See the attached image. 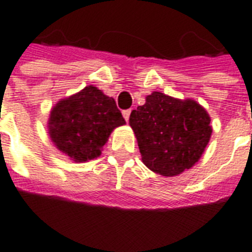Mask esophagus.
<instances>
[{
    "label": "esophagus",
    "instance_id": "obj_1",
    "mask_svg": "<svg viewBox=\"0 0 252 252\" xmlns=\"http://www.w3.org/2000/svg\"><path fill=\"white\" fill-rule=\"evenodd\" d=\"M130 112H132V110H124V111H123V116H124V119H126V122L129 120Z\"/></svg>",
    "mask_w": 252,
    "mask_h": 252
}]
</instances>
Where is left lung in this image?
I'll use <instances>...</instances> for the list:
<instances>
[{"instance_id":"8db88e82","label":"left lung","mask_w":252,"mask_h":252,"mask_svg":"<svg viewBox=\"0 0 252 252\" xmlns=\"http://www.w3.org/2000/svg\"><path fill=\"white\" fill-rule=\"evenodd\" d=\"M211 118L192 99L154 91L129 116L142 162L163 176L178 175L199 161L212 134Z\"/></svg>"}]
</instances>
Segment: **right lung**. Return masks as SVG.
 Returning <instances> with one entry per match:
<instances>
[{
    "instance_id": "1",
    "label": "right lung",
    "mask_w": 252,
    "mask_h": 252,
    "mask_svg": "<svg viewBox=\"0 0 252 252\" xmlns=\"http://www.w3.org/2000/svg\"><path fill=\"white\" fill-rule=\"evenodd\" d=\"M126 124L112 98L94 86H87L60 100L51 112L49 136L63 153L77 162L100 156L111 132Z\"/></svg>"
}]
</instances>
